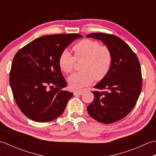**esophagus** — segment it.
<instances>
[{
	"mask_svg": "<svg viewBox=\"0 0 156 156\" xmlns=\"http://www.w3.org/2000/svg\"><path fill=\"white\" fill-rule=\"evenodd\" d=\"M83 94V90H78V91H75L74 92V95L77 96V95H81Z\"/></svg>",
	"mask_w": 156,
	"mask_h": 156,
	"instance_id": "1",
	"label": "esophagus"
}]
</instances>
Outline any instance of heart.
<instances>
[{
    "instance_id": "b5f03b06",
    "label": "heart",
    "mask_w": 156,
    "mask_h": 156,
    "mask_svg": "<svg viewBox=\"0 0 156 156\" xmlns=\"http://www.w3.org/2000/svg\"><path fill=\"white\" fill-rule=\"evenodd\" d=\"M74 56L68 50L63 51L58 58V64L66 74H70L76 62H82V72L72 75L68 78L69 87L79 90L95 80H101L110 70L112 55L111 49L106 45H100L97 41L84 39L73 46Z\"/></svg>"
}]
</instances>
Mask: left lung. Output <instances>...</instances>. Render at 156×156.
I'll use <instances>...</instances> for the list:
<instances>
[{
	"label": "left lung",
	"mask_w": 156,
	"mask_h": 156,
	"mask_svg": "<svg viewBox=\"0 0 156 156\" xmlns=\"http://www.w3.org/2000/svg\"><path fill=\"white\" fill-rule=\"evenodd\" d=\"M101 40L111 49L112 62L107 75L94 86V98L88 106L92 118L102 123L117 122L126 117L137 103L142 88L140 63L135 53L117 36L103 33L87 35Z\"/></svg>",
	"instance_id": "obj_1"
}]
</instances>
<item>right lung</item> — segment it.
Here are the masks:
<instances>
[{
    "label": "right lung",
    "instance_id": "right-lung-1",
    "mask_svg": "<svg viewBox=\"0 0 156 156\" xmlns=\"http://www.w3.org/2000/svg\"><path fill=\"white\" fill-rule=\"evenodd\" d=\"M78 34H55L34 39L16 52L9 75L13 97L20 110L31 120L45 122L64 111L73 93L58 64L61 53Z\"/></svg>",
    "mask_w": 156,
    "mask_h": 156
}]
</instances>
